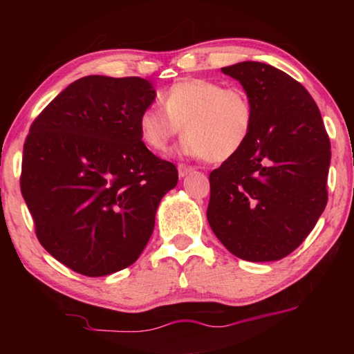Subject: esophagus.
<instances>
[{
	"label": "esophagus",
	"mask_w": 354,
	"mask_h": 354,
	"mask_svg": "<svg viewBox=\"0 0 354 354\" xmlns=\"http://www.w3.org/2000/svg\"><path fill=\"white\" fill-rule=\"evenodd\" d=\"M194 170H195L194 167H190V165H185V164H179L178 165V175H179V178L187 176L189 173H192Z\"/></svg>",
	"instance_id": "esophagus-1"
}]
</instances>
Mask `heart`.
<instances>
[{"label":"heart","instance_id":"obj_1","mask_svg":"<svg viewBox=\"0 0 354 354\" xmlns=\"http://www.w3.org/2000/svg\"><path fill=\"white\" fill-rule=\"evenodd\" d=\"M160 101L164 109L148 106L139 117L142 140L154 151H167L183 128L184 154L223 162L241 151L253 128V106L239 87L190 77L173 84Z\"/></svg>","mask_w":354,"mask_h":354}]
</instances>
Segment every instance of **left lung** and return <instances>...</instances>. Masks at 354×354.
Returning <instances> with one entry per match:
<instances>
[{
  "instance_id": "obj_1",
  "label": "left lung",
  "mask_w": 354,
  "mask_h": 354,
  "mask_svg": "<svg viewBox=\"0 0 354 354\" xmlns=\"http://www.w3.org/2000/svg\"><path fill=\"white\" fill-rule=\"evenodd\" d=\"M221 71L242 84L254 118L241 151L209 175L207 221L241 259L279 261L325 211L331 145L315 101L284 71L253 61Z\"/></svg>"
}]
</instances>
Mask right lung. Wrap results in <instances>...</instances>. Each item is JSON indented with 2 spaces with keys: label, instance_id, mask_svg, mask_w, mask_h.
I'll use <instances>...</instances> for the list:
<instances>
[{
  "label": "right lung",
  "instance_id": "add662e5",
  "mask_svg": "<svg viewBox=\"0 0 354 354\" xmlns=\"http://www.w3.org/2000/svg\"><path fill=\"white\" fill-rule=\"evenodd\" d=\"M156 98L143 77H81L35 118L20 187L48 253L76 273L106 277L147 247L178 170L142 142L139 117Z\"/></svg>",
  "mask_w": 354,
  "mask_h": 354
}]
</instances>
